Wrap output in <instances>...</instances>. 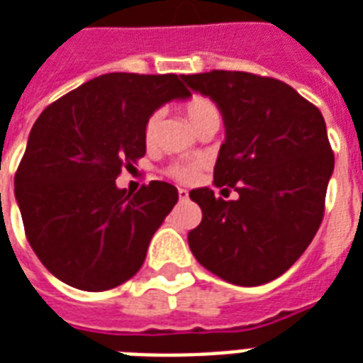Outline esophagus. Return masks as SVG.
Listing matches in <instances>:
<instances>
[{"label":"esophagus","instance_id":"esophagus-1","mask_svg":"<svg viewBox=\"0 0 363 363\" xmlns=\"http://www.w3.org/2000/svg\"><path fill=\"white\" fill-rule=\"evenodd\" d=\"M179 198H181V202H186V200H189V190L179 189Z\"/></svg>","mask_w":363,"mask_h":363}]
</instances>
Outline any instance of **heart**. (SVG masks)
Returning <instances> with one entry per match:
<instances>
[{
  "label": "heart",
  "instance_id": "obj_1",
  "mask_svg": "<svg viewBox=\"0 0 363 363\" xmlns=\"http://www.w3.org/2000/svg\"><path fill=\"white\" fill-rule=\"evenodd\" d=\"M184 113L189 117V121L192 123V127L198 130L202 128L203 125H208L211 121H221V111L219 107L211 98L208 96H192V98L184 104ZM161 121V111H154L150 115L144 123V142L147 146H152L157 138V128H160ZM198 173H200V163L198 161H177V163H171L167 169H165V174L169 179H173L177 182H182V184H189V182H194L198 179Z\"/></svg>",
  "mask_w": 363,
  "mask_h": 363
}]
</instances>
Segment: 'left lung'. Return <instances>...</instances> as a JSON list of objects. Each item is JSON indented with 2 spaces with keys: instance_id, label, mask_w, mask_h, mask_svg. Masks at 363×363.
I'll return each instance as SVG.
<instances>
[{
  "instance_id": "left-lung-1",
  "label": "left lung",
  "mask_w": 363,
  "mask_h": 363,
  "mask_svg": "<svg viewBox=\"0 0 363 363\" xmlns=\"http://www.w3.org/2000/svg\"><path fill=\"white\" fill-rule=\"evenodd\" d=\"M182 79L221 109L227 136L213 184L238 192V200L216 198L209 189L190 192L202 208L190 250L227 283H269L304 254L323 221L335 167L323 115L271 77L211 71Z\"/></svg>"
}]
</instances>
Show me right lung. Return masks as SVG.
I'll return each instance as SVG.
<instances>
[{
  "label": "right lung",
  "mask_w": 363,
  "mask_h": 363,
  "mask_svg": "<svg viewBox=\"0 0 363 363\" xmlns=\"http://www.w3.org/2000/svg\"><path fill=\"white\" fill-rule=\"evenodd\" d=\"M179 74L109 72L45 107L15 173L24 235L52 275L88 292L134 277L154 233L179 202L163 181L119 190L123 167L144 157V123L190 92Z\"/></svg>",
  "instance_id": "1"
}]
</instances>
